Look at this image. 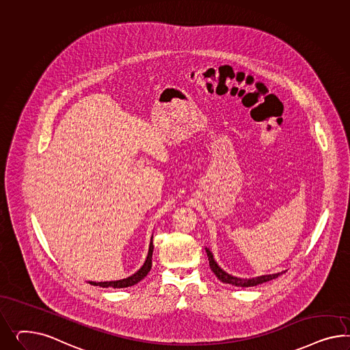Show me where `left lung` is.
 I'll use <instances>...</instances> for the list:
<instances>
[{
	"mask_svg": "<svg viewBox=\"0 0 350 350\" xmlns=\"http://www.w3.org/2000/svg\"><path fill=\"white\" fill-rule=\"evenodd\" d=\"M205 251H206V254H208V265H210V267H211V271L217 275V279H219L220 282H223V283L236 285V286H242V288L255 286V285H258V284L266 283V282H270V280H273V279H276L278 276H280L283 273H285V271H282V273H276V274L261 275V276H256V278H252V279L237 278V276H233V275L228 274L227 271H224V270L217 264L213 252L208 250V247H205Z\"/></svg>",
	"mask_w": 350,
	"mask_h": 350,
	"instance_id": "8db88e82",
	"label": "left lung"
}]
</instances>
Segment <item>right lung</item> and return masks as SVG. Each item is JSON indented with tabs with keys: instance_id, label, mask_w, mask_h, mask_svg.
<instances>
[{
	"instance_id": "1",
	"label": "right lung",
	"mask_w": 350,
	"mask_h": 350,
	"mask_svg": "<svg viewBox=\"0 0 350 350\" xmlns=\"http://www.w3.org/2000/svg\"><path fill=\"white\" fill-rule=\"evenodd\" d=\"M152 250H154V245H152V236H151L150 245H149V252L146 256V260L142 265V267L135 273V274L124 278L121 280H113V282H89V284L95 285V286H102V288H127V286H133L135 284L139 283L142 280L148 273L150 271L151 269V257H152Z\"/></svg>"
}]
</instances>
